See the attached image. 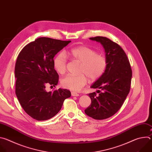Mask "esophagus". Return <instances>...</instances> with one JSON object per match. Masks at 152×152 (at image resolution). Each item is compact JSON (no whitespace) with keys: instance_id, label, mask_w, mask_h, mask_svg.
Returning <instances> with one entry per match:
<instances>
[{"instance_id":"1","label":"esophagus","mask_w":152,"mask_h":152,"mask_svg":"<svg viewBox=\"0 0 152 152\" xmlns=\"http://www.w3.org/2000/svg\"><path fill=\"white\" fill-rule=\"evenodd\" d=\"M71 94H72V96H76V97H77V96H79V94L78 93H76V92H72Z\"/></svg>"}]
</instances>
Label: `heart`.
Returning a JSON list of instances; mask_svg holds the SVG:
<instances>
[{
	"label": "heart",
	"mask_w": 152,
	"mask_h": 152,
	"mask_svg": "<svg viewBox=\"0 0 152 152\" xmlns=\"http://www.w3.org/2000/svg\"><path fill=\"white\" fill-rule=\"evenodd\" d=\"M67 53L72 59L80 63L79 70L80 75H67L62 79V85L67 89L79 91L87 82L86 76L91 80H95L103 75L107 68L106 56L88 47L77 46L70 49ZM66 64L67 59L63 53L57 54L54 58L53 67L59 74L66 72Z\"/></svg>",
	"instance_id": "obj_1"
}]
</instances>
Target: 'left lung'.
<instances>
[{"label": "left lung", "mask_w": 152, "mask_h": 152, "mask_svg": "<svg viewBox=\"0 0 152 152\" xmlns=\"http://www.w3.org/2000/svg\"><path fill=\"white\" fill-rule=\"evenodd\" d=\"M100 42L107 59V68L91 86L99 89L88 94L91 104L85 113L96 120H103L114 115L121 107L131 88L132 72L123 49L117 43L104 37L90 38Z\"/></svg>", "instance_id": "1"}]
</instances>
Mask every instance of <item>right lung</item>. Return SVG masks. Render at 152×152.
<instances>
[{
  "label": "right lung",
  "mask_w": 152,
  "mask_h": 152,
  "mask_svg": "<svg viewBox=\"0 0 152 152\" xmlns=\"http://www.w3.org/2000/svg\"><path fill=\"white\" fill-rule=\"evenodd\" d=\"M70 42L40 37L25 46L17 57L15 94L23 109L34 119L43 121L52 118L61 110L64 100L71 96L66 89L46 90L47 83L55 86L58 82L54 56Z\"/></svg>",
  "instance_id": "1"
}]
</instances>
